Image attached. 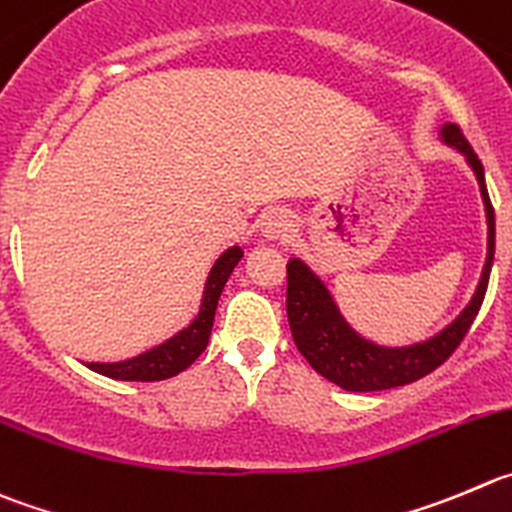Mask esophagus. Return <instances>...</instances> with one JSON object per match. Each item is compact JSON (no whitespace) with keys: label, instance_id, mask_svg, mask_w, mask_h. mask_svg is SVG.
Returning <instances> with one entry per match:
<instances>
[{"label":"esophagus","instance_id":"esophagus-1","mask_svg":"<svg viewBox=\"0 0 512 512\" xmlns=\"http://www.w3.org/2000/svg\"><path fill=\"white\" fill-rule=\"evenodd\" d=\"M294 231V221L286 211H271L269 216L261 223V233H264L269 241H284V238L291 236Z\"/></svg>","mask_w":512,"mask_h":512}]
</instances>
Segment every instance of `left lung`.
Segmentation results:
<instances>
[{"label":"left lung","mask_w":512,"mask_h":512,"mask_svg":"<svg viewBox=\"0 0 512 512\" xmlns=\"http://www.w3.org/2000/svg\"><path fill=\"white\" fill-rule=\"evenodd\" d=\"M437 138L447 148L460 153L475 173L480 196H483L485 221H488V253H485L478 289L470 296L465 309L445 329L432 334L430 339L407 344V347H387V344L372 342L349 324L347 316L334 301L329 286L324 284L319 274L311 271L306 261H301L299 256H291L289 264H286V276H289L286 279V314H289L296 349L304 354L306 362L321 377L347 389V392H379V389L405 387V384H412L425 374L435 372L460 347L485 299L495 256V213L490 206L488 186H485L483 163L470 148V143L462 138L457 125L445 123Z\"/></svg>","instance_id":"obj_1"}]
</instances>
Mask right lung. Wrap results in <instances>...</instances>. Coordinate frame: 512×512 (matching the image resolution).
Here are the masks:
<instances>
[{"mask_svg":"<svg viewBox=\"0 0 512 512\" xmlns=\"http://www.w3.org/2000/svg\"><path fill=\"white\" fill-rule=\"evenodd\" d=\"M241 256V246L226 248V251L218 256L216 264L208 271L206 284H203L201 309L193 316L191 324L183 326V329L175 332L173 337L155 344V347L145 349V352L135 354V357L123 359V362H87L85 367L102 374V377L120 379V382H160V379L175 377V374H180L183 369L191 367V364L201 357L203 349L208 347L213 319H216L218 299H221L223 286H226L228 276L233 274V269H236V264L241 261Z\"/></svg>","mask_w":512,"mask_h":512,"instance_id":"1","label":"right lung"}]
</instances>
